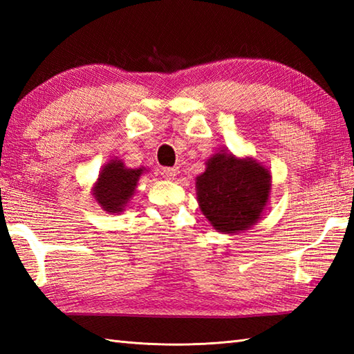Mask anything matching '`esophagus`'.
I'll return each mask as SVG.
<instances>
[{
  "instance_id": "obj_1",
  "label": "esophagus",
  "mask_w": 354,
  "mask_h": 354,
  "mask_svg": "<svg viewBox=\"0 0 354 354\" xmlns=\"http://www.w3.org/2000/svg\"><path fill=\"white\" fill-rule=\"evenodd\" d=\"M161 175L165 178V179H173L176 175H178V170L175 167H162L161 169Z\"/></svg>"
}]
</instances>
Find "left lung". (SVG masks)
I'll use <instances>...</instances> for the list:
<instances>
[{"mask_svg": "<svg viewBox=\"0 0 354 354\" xmlns=\"http://www.w3.org/2000/svg\"><path fill=\"white\" fill-rule=\"evenodd\" d=\"M270 193V173L254 158L219 152L207 161L196 178L202 214L214 230L225 234L240 232L257 223Z\"/></svg>", "mask_w": 354, "mask_h": 354, "instance_id": "8db88e82", "label": "left lung"}]
</instances>
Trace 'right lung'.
Returning a JSON list of instances; mask_svg holds the SVG:
<instances>
[{
  "instance_id": "right-lung-1",
  "label": "right lung",
  "mask_w": 354,
  "mask_h": 354,
  "mask_svg": "<svg viewBox=\"0 0 354 354\" xmlns=\"http://www.w3.org/2000/svg\"><path fill=\"white\" fill-rule=\"evenodd\" d=\"M145 171V167L127 169L122 160H111L106 165H103L94 185V199L104 212L111 214L122 213L133 196L140 176Z\"/></svg>"
}]
</instances>
